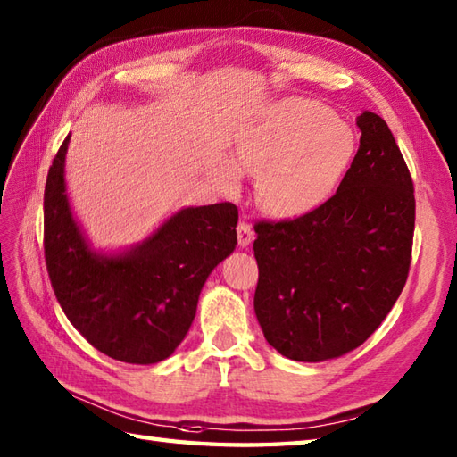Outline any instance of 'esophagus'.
Returning a JSON list of instances; mask_svg holds the SVG:
<instances>
[{
    "mask_svg": "<svg viewBox=\"0 0 457 457\" xmlns=\"http://www.w3.org/2000/svg\"><path fill=\"white\" fill-rule=\"evenodd\" d=\"M253 239H255V231H253V228H251V223L245 221V220H241V221L237 223V244H239L241 247H245V245H249Z\"/></svg>",
    "mask_w": 457,
    "mask_h": 457,
    "instance_id": "1",
    "label": "esophagus"
}]
</instances>
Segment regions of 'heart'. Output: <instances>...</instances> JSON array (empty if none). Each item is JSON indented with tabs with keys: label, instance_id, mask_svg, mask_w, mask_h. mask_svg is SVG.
Listing matches in <instances>:
<instances>
[{
	"label": "heart",
	"instance_id": "1",
	"mask_svg": "<svg viewBox=\"0 0 457 457\" xmlns=\"http://www.w3.org/2000/svg\"><path fill=\"white\" fill-rule=\"evenodd\" d=\"M355 137L324 104L288 98L241 133L236 167L257 177L259 204L269 213L293 218L322 204L353 157ZM223 180L234 182L226 170Z\"/></svg>",
	"mask_w": 457,
	"mask_h": 457
}]
</instances>
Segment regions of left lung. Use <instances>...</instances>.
<instances>
[{
    "label": "left lung",
    "instance_id": "obj_1",
    "mask_svg": "<svg viewBox=\"0 0 457 457\" xmlns=\"http://www.w3.org/2000/svg\"><path fill=\"white\" fill-rule=\"evenodd\" d=\"M334 196L295 220L255 221V314L265 339L295 361L361 345L409 277L414 184L389 125L373 112Z\"/></svg>",
    "mask_w": 457,
    "mask_h": 457
}]
</instances>
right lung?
Instances as JSON below:
<instances>
[{
  "instance_id": "add662e5",
  "label": "right lung",
  "mask_w": 457,
  "mask_h": 457,
  "mask_svg": "<svg viewBox=\"0 0 457 457\" xmlns=\"http://www.w3.org/2000/svg\"><path fill=\"white\" fill-rule=\"evenodd\" d=\"M68 137L45 184V263L58 304L98 352L125 363L167 359L188 334L212 269L237 244L231 202L187 208L121 257L86 245L64 194Z\"/></svg>"
}]
</instances>
